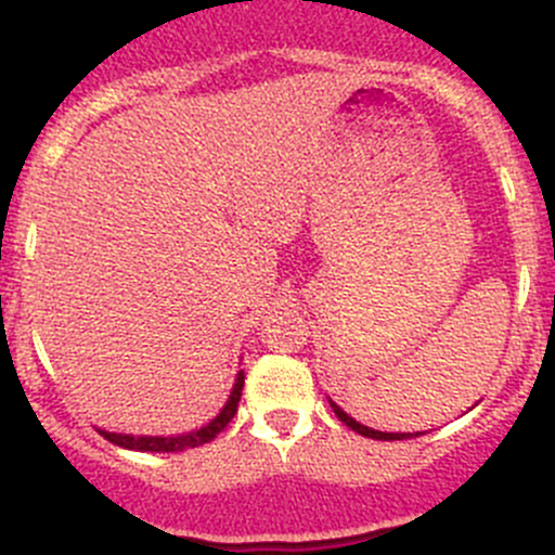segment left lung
<instances>
[{
	"label": "left lung",
	"mask_w": 555,
	"mask_h": 555,
	"mask_svg": "<svg viewBox=\"0 0 555 555\" xmlns=\"http://www.w3.org/2000/svg\"><path fill=\"white\" fill-rule=\"evenodd\" d=\"M330 408H333V413L340 418V422L346 424V427L354 429L357 435H365V438H373V440H408V438H418V435H424V433H382V429L365 427V424H360L357 418H351L349 413H346L344 408L338 405V402L330 400Z\"/></svg>",
	"instance_id": "obj_1"
}]
</instances>
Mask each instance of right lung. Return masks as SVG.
Listing matches in <instances>:
<instances>
[{"instance_id":"add662e5","label":"right lung","mask_w":555,"mask_h":555,"mask_svg":"<svg viewBox=\"0 0 555 555\" xmlns=\"http://www.w3.org/2000/svg\"><path fill=\"white\" fill-rule=\"evenodd\" d=\"M242 389H244V371L236 373V382H233L231 395H228L225 405L220 408L211 422H206L204 427L190 429V433L182 435H122V433H106V429H99L109 443L120 446V449L128 451H150V453H173V451H188L195 449V446H204L209 440L217 438V433L228 427L233 416H236L238 400H242Z\"/></svg>"}]
</instances>
